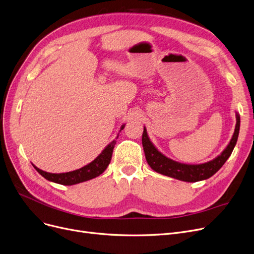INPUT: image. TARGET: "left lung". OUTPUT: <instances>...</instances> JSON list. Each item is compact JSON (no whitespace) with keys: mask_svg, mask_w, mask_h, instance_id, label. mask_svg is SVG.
Returning <instances> with one entry per match:
<instances>
[{"mask_svg":"<svg viewBox=\"0 0 254 254\" xmlns=\"http://www.w3.org/2000/svg\"><path fill=\"white\" fill-rule=\"evenodd\" d=\"M237 124L235 133L231 137L228 145L226 148L219 154L217 158L214 160L203 163V164H183L180 162L173 161L166 156H164L162 152H160L156 146L152 144V142L148 138L146 128L144 127L142 134V145L144 149L145 158L152 170L163 175L169 176V178L180 180L183 182L188 183H195L203 180H207L213 176L220 168H221L227 159L230 157L231 152H233L237 140L239 137L240 131V115L236 114Z\"/></svg>","mask_w":254,"mask_h":254,"instance_id":"obj_1","label":"left lung"}]
</instances>
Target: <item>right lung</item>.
<instances>
[{
    "mask_svg": "<svg viewBox=\"0 0 254 254\" xmlns=\"http://www.w3.org/2000/svg\"><path fill=\"white\" fill-rule=\"evenodd\" d=\"M126 125H123L120 127V130L124 129ZM118 138V136H117ZM116 144V140H113L112 142H110L109 144L105 147V149L98 154V156L89 164H87L86 166L76 169L73 171H69V172H65V173H51V172H47L43 171L39 168H37L35 165H33L37 172L42 175L43 178L46 180L56 183V184H60V185H64V186H71V185H75L79 183H83L86 181L92 180L96 176L101 175L109 166L110 162H111L112 159V153H113V149L114 146Z\"/></svg>",
    "mask_w": 254,
    "mask_h": 254,
    "instance_id": "right-lung-1",
    "label": "right lung"
}]
</instances>
